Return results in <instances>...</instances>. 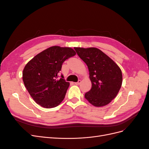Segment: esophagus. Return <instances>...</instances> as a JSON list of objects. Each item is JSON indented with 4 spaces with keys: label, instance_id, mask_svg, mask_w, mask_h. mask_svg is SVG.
Listing matches in <instances>:
<instances>
[{
    "label": "esophagus",
    "instance_id": "obj_1",
    "mask_svg": "<svg viewBox=\"0 0 149 149\" xmlns=\"http://www.w3.org/2000/svg\"><path fill=\"white\" fill-rule=\"evenodd\" d=\"M81 80L79 79V80H78V82H77V83H75V84H76V85H79V84H81Z\"/></svg>",
    "mask_w": 149,
    "mask_h": 149
}]
</instances>
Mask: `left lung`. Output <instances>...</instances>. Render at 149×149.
Masks as SVG:
<instances>
[{
	"mask_svg": "<svg viewBox=\"0 0 149 149\" xmlns=\"http://www.w3.org/2000/svg\"><path fill=\"white\" fill-rule=\"evenodd\" d=\"M78 55L87 65L92 87L84 97L96 107L110 103L118 94L123 83L119 66L96 48L74 47Z\"/></svg>",
	"mask_w": 149,
	"mask_h": 149,
	"instance_id": "obj_1",
	"label": "left lung"
}]
</instances>
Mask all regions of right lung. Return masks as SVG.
Instances as JSON below:
<instances>
[{"label": "right lung", "mask_w": 149, "mask_h": 149, "mask_svg": "<svg viewBox=\"0 0 149 149\" xmlns=\"http://www.w3.org/2000/svg\"><path fill=\"white\" fill-rule=\"evenodd\" d=\"M76 55L70 47L53 46L33 57L23 70L22 79L31 97L45 108L56 107L65 97L70 86L61 75L56 79L66 60Z\"/></svg>", "instance_id": "add662e5"}]
</instances>
